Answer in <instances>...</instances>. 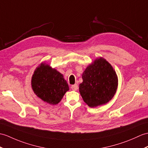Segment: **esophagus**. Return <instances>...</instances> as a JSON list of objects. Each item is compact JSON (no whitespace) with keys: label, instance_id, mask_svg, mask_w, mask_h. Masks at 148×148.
<instances>
[{"label":"esophagus","instance_id":"34e87169","mask_svg":"<svg viewBox=\"0 0 148 148\" xmlns=\"http://www.w3.org/2000/svg\"><path fill=\"white\" fill-rule=\"evenodd\" d=\"M71 89L73 90H74V91H76L77 89H78V86H77V84H74V85H73L71 86Z\"/></svg>","mask_w":148,"mask_h":148}]
</instances>
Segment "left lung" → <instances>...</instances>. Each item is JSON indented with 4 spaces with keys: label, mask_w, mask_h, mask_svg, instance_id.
Instances as JSON below:
<instances>
[{
    "label": "left lung",
    "mask_w": 148,
    "mask_h": 148,
    "mask_svg": "<svg viewBox=\"0 0 148 148\" xmlns=\"http://www.w3.org/2000/svg\"><path fill=\"white\" fill-rule=\"evenodd\" d=\"M79 90L90 107L107 103L114 97L118 87V77L114 69L103 57L89 64L82 74Z\"/></svg>",
    "instance_id": "1"
}]
</instances>
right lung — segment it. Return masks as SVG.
<instances>
[{
    "instance_id": "1",
    "label": "right lung",
    "mask_w": 148,
    "mask_h": 148,
    "mask_svg": "<svg viewBox=\"0 0 148 148\" xmlns=\"http://www.w3.org/2000/svg\"><path fill=\"white\" fill-rule=\"evenodd\" d=\"M31 84L34 93L38 97L52 105L58 104L69 90L63 74L45 62L34 71Z\"/></svg>"
}]
</instances>
